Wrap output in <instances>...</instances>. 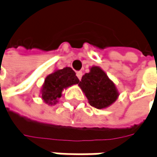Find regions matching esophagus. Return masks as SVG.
<instances>
[{
  "instance_id": "34e87169",
  "label": "esophagus",
  "mask_w": 157,
  "mask_h": 157,
  "mask_svg": "<svg viewBox=\"0 0 157 157\" xmlns=\"http://www.w3.org/2000/svg\"><path fill=\"white\" fill-rule=\"evenodd\" d=\"M82 75H83L82 71H78V72H77V77H78V78L79 80L81 79V78H82Z\"/></svg>"
}]
</instances>
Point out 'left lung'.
<instances>
[{"instance_id": "left-lung-1", "label": "left lung", "mask_w": 157, "mask_h": 157, "mask_svg": "<svg viewBox=\"0 0 157 157\" xmlns=\"http://www.w3.org/2000/svg\"><path fill=\"white\" fill-rule=\"evenodd\" d=\"M78 86L87 97L89 105L98 109L108 108L119 96L115 83L98 66L89 69V72L82 77Z\"/></svg>"}]
</instances>
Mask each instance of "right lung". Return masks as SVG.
Here are the masks:
<instances>
[{
  "mask_svg": "<svg viewBox=\"0 0 157 157\" xmlns=\"http://www.w3.org/2000/svg\"><path fill=\"white\" fill-rule=\"evenodd\" d=\"M79 79L77 78L74 70L66 67L62 69H55L48 75L40 89L41 99L48 105H55L58 99L62 96V91L75 84H78Z\"/></svg>",
  "mask_w": 157,
  "mask_h": 157,
  "instance_id": "obj_1",
  "label": "right lung"
}]
</instances>
